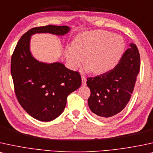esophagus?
I'll use <instances>...</instances> for the list:
<instances>
[{
    "mask_svg": "<svg viewBox=\"0 0 153 153\" xmlns=\"http://www.w3.org/2000/svg\"><path fill=\"white\" fill-rule=\"evenodd\" d=\"M81 78H82V85H86V81H87V79L85 78V76L84 75H82V76H81Z\"/></svg>",
    "mask_w": 153,
    "mask_h": 153,
    "instance_id": "1",
    "label": "esophagus"
}]
</instances>
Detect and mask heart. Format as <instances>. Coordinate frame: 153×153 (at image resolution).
<instances>
[{"label": "heart", "mask_w": 153, "mask_h": 153, "mask_svg": "<svg viewBox=\"0 0 153 153\" xmlns=\"http://www.w3.org/2000/svg\"><path fill=\"white\" fill-rule=\"evenodd\" d=\"M125 50L123 39L105 30L81 34L75 38L73 46L68 47L65 55L73 68L82 64L94 74L107 73L117 66Z\"/></svg>", "instance_id": "b5f03b06"}]
</instances>
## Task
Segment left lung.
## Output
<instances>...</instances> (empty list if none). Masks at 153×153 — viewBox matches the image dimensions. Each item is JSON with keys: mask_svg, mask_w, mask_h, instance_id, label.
I'll return each mask as SVG.
<instances>
[{"mask_svg": "<svg viewBox=\"0 0 153 153\" xmlns=\"http://www.w3.org/2000/svg\"><path fill=\"white\" fill-rule=\"evenodd\" d=\"M109 72L87 79L90 89L88 105L101 119H109L124 109L131 99L140 68V54L134 44Z\"/></svg>", "mask_w": 153, "mask_h": 153, "instance_id": "8db88e82", "label": "left lung"}]
</instances>
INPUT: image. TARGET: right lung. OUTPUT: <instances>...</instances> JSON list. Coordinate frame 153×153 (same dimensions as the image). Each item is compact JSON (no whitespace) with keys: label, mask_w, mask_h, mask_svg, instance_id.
Returning a JSON list of instances; mask_svg holds the SVG:
<instances>
[{"label":"right lung","mask_w":153,"mask_h":153,"mask_svg":"<svg viewBox=\"0 0 153 153\" xmlns=\"http://www.w3.org/2000/svg\"><path fill=\"white\" fill-rule=\"evenodd\" d=\"M68 26L34 27L21 36L11 58V75L17 99L31 117L41 121L57 118L66 105L67 97L80 88V73L63 63L38 61L30 51V37L35 33L64 35Z\"/></svg>","instance_id":"1"}]
</instances>
